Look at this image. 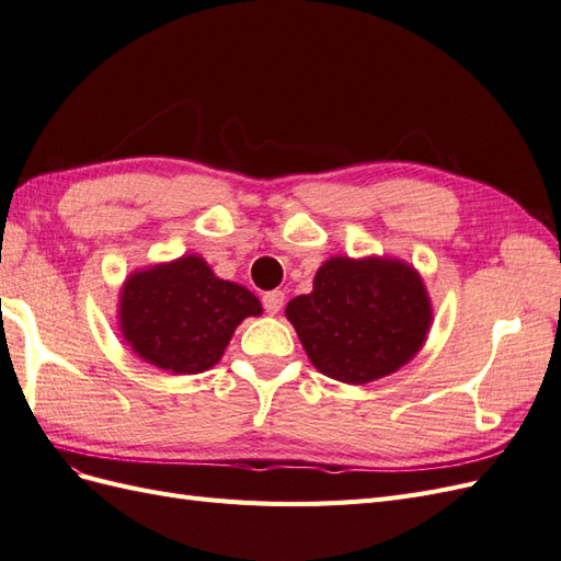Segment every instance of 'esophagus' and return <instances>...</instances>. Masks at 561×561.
<instances>
[{
    "label": "esophagus",
    "instance_id": "34e87169",
    "mask_svg": "<svg viewBox=\"0 0 561 561\" xmlns=\"http://www.w3.org/2000/svg\"><path fill=\"white\" fill-rule=\"evenodd\" d=\"M283 301H285V295L280 290H271V293H264L262 295V307L266 313H278L283 309Z\"/></svg>",
    "mask_w": 561,
    "mask_h": 561
}]
</instances>
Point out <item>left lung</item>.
<instances>
[{
    "instance_id": "1",
    "label": "left lung",
    "mask_w": 561,
    "mask_h": 561,
    "mask_svg": "<svg viewBox=\"0 0 561 561\" xmlns=\"http://www.w3.org/2000/svg\"><path fill=\"white\" fill-rule=\"evenodd\" d=\"M309 360L325 377L367 383L410 363L431 328V301L412 266L396 260L334 257L311 295L287 304Z\"/></svg>"
}]
</instances>
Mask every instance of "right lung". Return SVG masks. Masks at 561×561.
<instances>
[{
	"label": "right lung",
	"mask_w": 561,
	"mask_h": 561,
	"mask_svg": "<svg viewBox=\"0 0 561 561\" xmlns=\"http://www.w3.org/2000/svg\"><path fill=\"white\" fill-rule=\"evenodd\" d=\"M122 332L142 360L175 375L213 367L236 325L260 316V299L243 285L217 278L201 257L133 274L122 293Z\"/></svg>",
	"instance_id": "obj_1"
}]
</instances>
